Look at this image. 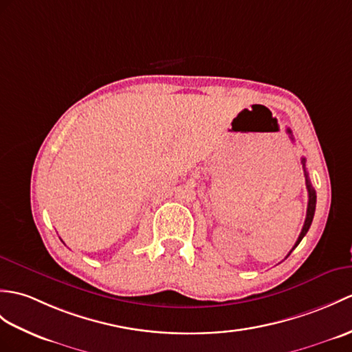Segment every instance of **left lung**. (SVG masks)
<instances>
[{
	"label": "left lung",
	"mask_w": 352,
	"mask_h": 352,
	"mask_svg": "<svg viewBox=\"0 0 352 352\" xmlns=\"http://www.w3.org/2000/svg\"><path fill=\"white\" fill-rule=\"evenodd\" d=\"M288 133H289V138L294 139V138H292V132H291L289 129H288ZM301 163H303V168H305V177H306V187H307V193H309V202H307V213H306V220H305L303 230H301V232H300V235H298V240L296 241V244H294L292 250L298 246L300 241L303 240V236L307 234L310 225H312L314 214H315V207H316V192H315V189L312 187V184H310V179H309L307 170H306V159H305V157L301 159ZM292 250H291V252H292ZM291 252L288 253V256L291 255ZM288 256H287V258H288Z\"/></svg>",
	"instance_id": "8db88e82"
}]
</instances>
